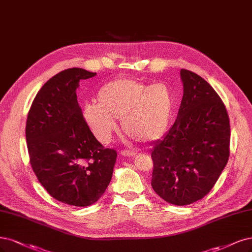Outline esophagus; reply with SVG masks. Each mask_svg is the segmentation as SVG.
Returning <instances> with one entry per match:
<instances>
[{
  "label": "esophagus",
  "mask_w": 252,
  "mask_h": 252,
  "mask_svg": "<svg viewBox=\"0 0 252 252\" xmlns=\"http://www.w3.org/2000/svg\"><path fill=\"white\" fill-rule=\"evenodd\" d=\"M121 155L125 156V158H134L136 155V152L134 151H122L121 152Z\"/></svg>",
  "instance_id": "34e87169"
}]
</instances>
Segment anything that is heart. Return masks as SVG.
<instances>
[{
  "mask_svg": "<svg viewBox=\"0 0 252 252\" xmlns=\"http://www.w3.org/2000/svg\"><path fill=\"white\" fill-rule=\"evenodd\" d=\"M96 103L86 104L83 117L94 135L103 144L110 142L121 120L124 133L148 144L160 138L170 125L174 97L166 83L147 84L121 77L103 84Z\"/></svg>",
  "mask_w": 252,
  "mask_h": 252,
  "instance_id": "1",
  "label": "heart"
}]
</instances>
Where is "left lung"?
Here are the masks:
<instances>
[{
    "label": "left lung",
    "mask_w": 252,
    "mask_h": 252,
    "mask_svg": "<svg viewBox=\"0 0 252 252\" xmlns=\"http://www.w3.org/2000/svg\"><path fill=\"white\" fill-rule=\"evenodd\" d=\"M184 97L175 123L151 152V186L164 201L188 205L213 189L229 158L230 125L218 94L199 75L181 70Z\"/></svg>",
    "instance_id": "left-lung-1"
}]
</instances>
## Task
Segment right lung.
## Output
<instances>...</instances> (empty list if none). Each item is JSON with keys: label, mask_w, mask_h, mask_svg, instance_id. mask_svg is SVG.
<instances>
[{"label": "right lung", "mask_w": 252, "mask_h": 252, "mask_svg": "<svg viewBox=\"0 0 252 252\" xmlns=\"http://www.w3.org/2000/svg\"><path fill=\"white\" fill-rule=\"evenodd\" d=\"M96 75L73 67L52 77L34 98L26 124L33 172L52 197L68 205L97 202L116 164V150L97 141L77 101L80 80Z\"/></svg>", "instance_id": "1"}]
</instances>
